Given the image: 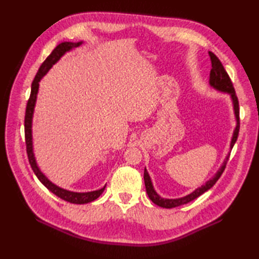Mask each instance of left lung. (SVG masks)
<instances>
[{"label": "left lung", "instance_id": "8db88e82", "mask_svg": "<svg viewBox=\"0 0 259 259\" xmlns=\"http://www.w3.org/2000/svg\"><path fill=\"white\" fill-rule=\"evenodd\" d=\"M209 57H210V61H211V70H210V76H209V84H210L213 89H216L218 91H222L225 93H228L232 98L233 101V106H234V112H235V117H236V121H237V124H236V128L234 130V135L232 141H230V149H233V147L235 145L236 140L238 138V133H239V103H238V98L236 96V92L234 89V85L232 83V80H230L228 73L226 72V70L223 67L222 62L219 61V59L214 56L212 52H209ZM229 159V155L225 159V161L223 162L222 167L219 168V170L217 171V174L213 176L212 178L209 179L208 181H206V184H203L199 188H197L196 190H194L191 194L187 195L185 197L181 198H177V199H167V198H162L159 196L155 188H153L150 176L148 174L147 170L145 169V174H144V179H145V186H146V190L148 197L150 198V200L158 205L159 207L162 208H175L178 207L181 205H185V203H188L190 201H192L196 198L199 197L200 195H202L203 192H206L207 190H209L211 187L217 183V180L221 178L222 174L224 172L225 168H226V163Z\"/></svg>", "mask_w": 259, "mask_h": 259}]
</instances>
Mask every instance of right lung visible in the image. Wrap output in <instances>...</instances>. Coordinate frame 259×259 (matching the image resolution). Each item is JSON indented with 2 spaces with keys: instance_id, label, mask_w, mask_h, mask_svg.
<instances>
[{
  "instance_id": "1",
  "label": "right lung",
  "mask_w": 259,
  "mask_h": 259,
  "mask_svg": "<svg viewBox=\"0 0 259 259\" xmlns=\"http://www.w3.org/2000/svg\"><path fill=\"white\" fill-rule=\"evenodd\" d=\"M82 45V42L73 43V42H62L60 43L59 46L56 47V49L51 52L50 56H49L45 62L41 64L40 69H38L37 73L35 75L34 80L32 82L31 85V95L29 98V101L26 104V110H25V118H24V134H25V145H26V153L27 158H29V162L31 164V168L33 172L35 174L37 179L41 181V183L45 185L47 188L53 192L54 195L61 198V199L71 202V203H78V205H82V203H88L93 200H96L97 198L100 196L106 186L103 188L95 190V191H89V192H74L70 191L67 189L60 188L57 185L51 183L45 175L42 174L40 168L37 167L34 153H33V142H32V119H33V112H34V107H35V101H36V95L38 91V82L45 76L48 71L52 68L53 64H56L61 57L65 52L70 51L71 49L76 48Z\"/></svg>"
}]
</instances>
